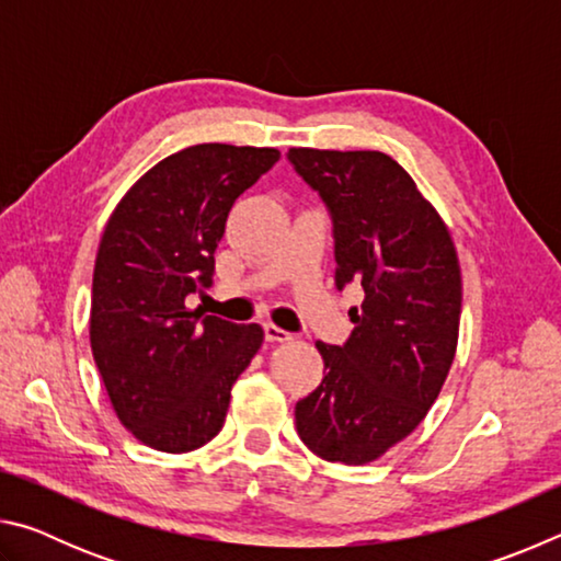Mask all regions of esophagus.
Instances as JSON below:
<instances>
[{
	"label": "esophagus",
	"mask_w": 561,
	"mask_h": 561,
	"mask_svg": "<svg viewBox=\"0 0 561 561\" xmlns=\"http://www.w3.org/2000/svg\"><path fill=\"white\" fill-rule=\"evenodd\" d=\"M264 336H267V341H277V344H284V341H291L289 331H284L277 324H264Z\"/></svg>",
	"instance_id": "34e87169"
}]
</instances>
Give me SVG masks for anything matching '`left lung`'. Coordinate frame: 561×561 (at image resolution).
<instances>
[{"label":"left lung","mask_w":561,"mask_h":561,"mask_svg":"<svg viewBox=\"0 0 561 561\" xmlns=\"http://www.w3.org/2000/svg\"><path fill=\"white\" fill-rule=\"evenodd\" d=\"M334 222L336 287H364L344 346L317 341L324 378L294 408L321 460L366 465L428 415L458 348L462 279L453 237L413 178L378 150L289 148Z\"/></svg>","instance_id":"1"}]
</instances>
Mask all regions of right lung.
Returning a JSON list of instances; mask_svg holds the SVG:
<instances>
[{"label": "right lung", "instance_id": "1", "mask_svg": "<svg viewBox=\"0 0 561 561\" xmlns=\"http://www.w3.org/2000/svg\"><path fill=\"white\" fill-rule=\"evenodd\" d=\"M277 160V148H183L136 180L108 217L93 267L91 351L118 421L148 448L210 443L262 346L260 324L205 317L185 299L213 284L227 215Z\"/></svg>", "mask_w": 561, "mask_h": 561}]
</instances>
